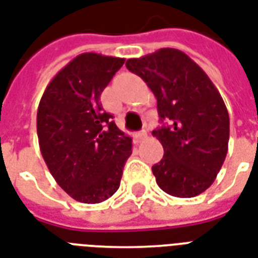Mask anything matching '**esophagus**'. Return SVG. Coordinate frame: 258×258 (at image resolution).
Segmentation results:
<instances>
[{
	"label": "esophagus",
	"mask_w": 258,
	"mask_h": 258,
	"mask_svg": "<svg viewBox=\"0 0 258 258\" xmlns=\"http://www.w3.org/2000/svg\"><path fill=\"white\" fill-rule=\"evenodd\" d=\"M135 137H136V141H137V143H141V141H143V140L147 137V132L145 131L139 132V133H136Z\"/></svg>",
	"instance_id": "esophagus-1"
}]
</instances>
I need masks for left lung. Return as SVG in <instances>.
<instances>
[{
  "label": "left lung",
  "instance_id": "1",
  "mask_svg": "<svg viewBox=\"0 0 258 258\" xmlns=\"http://www.w3.org/2000/svg\"><path fill=\"white\" fill-rule=\"evenodd\" d=\"M126 69L139 75L157 99L160 121L169 125L152 132L164 156L152 167L164 192L192 198L214 183L227 155L230 121L221 94L195 61L175 48L139 59Z\"/></svg>",
  "mask_w": 258,
  "mask_h": 258
}]
</instances>
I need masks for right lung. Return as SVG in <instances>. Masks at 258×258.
Returning <instances> with one entry per match:
<instances>
[{
    "label": "right lung",
    "mask_w": 258,
    "mask_h": 258,
    "mask_svg": "<svg viewBox=\"0 0 258 258\" xmlns=\"http://www.w3.org/2000/svg\"><path fill=\"white\" fill-rule=\"evenodd\" d=\"M123 63L122 57L81 53L53 77L40 99L37 137L44 161L57 184L82 203L109 199L132 155V137L99 101Z\"/></svg>",
    "instance_id": "right-lung-1"
}]
</instances>
